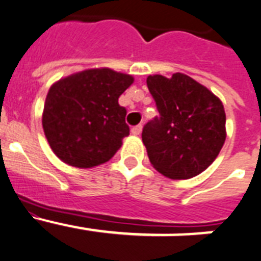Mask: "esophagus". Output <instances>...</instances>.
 Instances as JSON below:
<instances>
[{"instance_id": "obj_1", "label": "esophagus", "mask_w": 261, "mask_h": 261, "mask_svg": "<svg viewBox=\"0 0 261 261\" xmlns=\"http://www.w3.org/2000/svg\"><path fill=\"white\" fill-rule=\"evenodd\" d=\"M142 128H143V126H142V124L134 126V127L131 128V133H133L134 135H140V133H142Z\"/></svg>"}]
</instances>
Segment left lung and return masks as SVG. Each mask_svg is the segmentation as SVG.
<instances>
[{"label":"left lung","instance_id":"left-lung-1","mask_svg":"<svg viewBox=\"0 0 261 261\" xmlns=\"http://www.w3.org/2000/svg\"><path fill=\"white\" fill-rule=\"evenodd\" d=\"M147 87L159 110L142 133L149 162L165 177H194L214 162L225 143L221 99L184 73L148 76Z\"/></svg>","mask_w":261,"mask_h":261}]
</instances>
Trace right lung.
Here are the masks:
<instances>
[{"mask_svg": "<svg viewBox=\"0 0 261 261\" xmlns=\"http://www.w3.org/2000/svg\"><path fill=\"white\" fill-rule=\"evenodd\" d=\"M134 83L130 74L94 68L56 81L48 90L42 124L49 147L77 168L109 162L130 134L118 98Z\"/></svg>", "mask_w": 261, "mask_h": 261, "instance_id": "right-lung-1", "label": "right lung"}]
</instances>
